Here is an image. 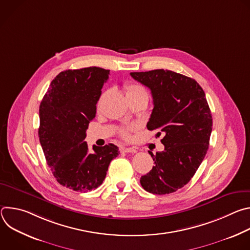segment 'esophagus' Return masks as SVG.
I'll use <instances>...</instances> for the list:
<instances>
[{"instance_id": "34e87169", "label": "esophagus", "mask_w": 250, "mask_h": 250, "mask_svg": "<svg viewBox=\"0 0 250 250\" xmlns=\"http://www.w3.org/2000/svg\"><path fill=\"white\" fill-rule=\"evenodd\" d=\"M121 150H122L123 152H125V153H128V152L135 153V152H137L136 148H134V147H123Z\"/></svg>"}]
</instances>
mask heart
I'll return each instance as SVG.
<instances>
[{"label":"heart","mask_w":250,"mask_h":250,"mask_svg":"<svg viewBox=\"0 0 250 250\" xmlns=\"http://www.w3.org/2000/svg\"><path fill=\"white\" fill-rule=\"evenodd\" d=\"M125 93L126 98L129 97H147V92L146 88L137 83H126L125 85ZM136 126L135 125H130L126 127H123L120 129V134L124 138H128L130 135V131L133 130Z\"/></svg>","instance_id":"obj_1"}]
</instances>
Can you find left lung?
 I'll list each match as a JSON object with an SVG mask.
<instances>
[{"label":"left lung","mask_w":250,"mask_h":250,"mask_svg":"<svg viewBox=\"0 0 250 250\" xmlns=\"http://www.w3.org/2000/svg\"><path fill=\"white\" fill-rule=\"evenodd\" d=\"M130 76L151 91L154 108L147 129L164 135V151H148L155 165L140 184L156 195L176 192L192 179L208 148L212 119L205 92L194 79L170 70Z\"/></svg>","instance_id":"1"}]
</instances>
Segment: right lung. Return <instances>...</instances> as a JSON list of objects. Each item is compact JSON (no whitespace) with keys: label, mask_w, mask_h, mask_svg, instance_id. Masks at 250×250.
<instances>
[{"label":"right lung","mask_w":250,"mask_h":250,"mask_svg":"<svg viewBox=\"0 0 250 250\" xmlns=\"http://www.w3.org/2000/svg\"><path fill=\"white\" fill-rule=\"evenodd\" d=\"M109 74L100 67L62 71L40 105L39 136L46 162L60 185L77 192L98 188L120 153L113 144L94 146L89 152L84 141Z\"/></svg>","instance_id":"right-lung-1"}]
</instances>
